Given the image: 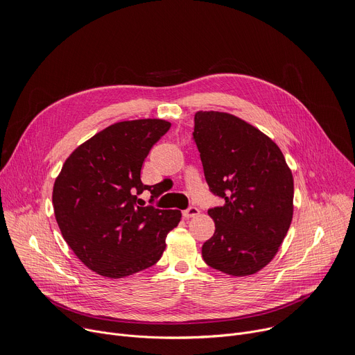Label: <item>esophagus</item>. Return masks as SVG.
<instances>
[{"label":"esophagus","mask_w":355,"mask_h":355,"mask_svg":"<svg viewBox=\"0 0 355 355\" xmlns=\"http://www.w3.org/2000/svg\"><path fill=\"white\" fill-rule=\"evenodd\" d=\"M198 214H200V209H198L197 207H188L187 209L182 211V216H184L185 219L192 218V216H197Z\"/></svg>","instance_id":"esophagus-1"}]
</instances>
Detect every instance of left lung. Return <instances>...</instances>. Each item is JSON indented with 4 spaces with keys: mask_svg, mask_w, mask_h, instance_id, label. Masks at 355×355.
<instances>
[{
    "mask_svg": "<svg viewBox=\"0 0 355 355\" xmlns=\"http://www.w3.org/2000/svg\"><path fill=\"white\" fill-rule=\"evenodd\" d=\"M194 121L205 180L225 200L208 209L215 232L202 245V257L227 275H253L273 259L292 223V171L277 144L245 120L197 112Z\"/></svg>",
    "mask_w": 355,
    "mask_h": 355,
    "instance_id": "8db88e82",
    "label": "left lung"
}]
</instances>
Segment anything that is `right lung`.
I'll return each mask as SVG.
<instances>
[{"label":"right lung","mask_w":355,"mask_h":355,"mask_svg":"<svg viewBox=\"0 0 355 355\" xmlns=\"http://www.w3.org/2000/svg\"><path fill=\"white\" fill-rule=\"evenodd\" d=\"M170 121H119L80 144L53 184L52 202L63 239L90 270L110 279L141 272L159 261L166 236L180 219L178 209L139 207L144 185L141 167Z\"/></svg>","instance_id":"right-lung-1"}]
</instances>
